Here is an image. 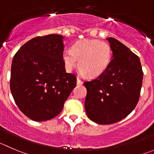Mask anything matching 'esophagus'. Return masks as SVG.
Masks as SVG:
<instances>
[{
    "label": "esophagus",
    "mask_w": 154,
    "mask_h": 154,
    "mask_svg": "<svg viewBox=\"0 0 154 154\" xmlns=\"http://www.w3.org/2000/svg\"><path fill=\"white\" fill-rule=\"evenodd\" d=\"M77 85H82V84H83V81H82V80H80V78H78V77L77 78Z\"/></svg>",
    "instance_id": "obj_1"
}]
</instances>
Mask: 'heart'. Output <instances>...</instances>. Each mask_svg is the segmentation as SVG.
I'll return each instance as SVG.
<instances>
[{
	"label": "heart",
	"mask_w": 154,
	"mask_h": 154,
	"mask_svg": "<svg viewBox=\"0 0 154 154\" xmlns=\"http://www.w3.org/2000/svg\"><path fill=\"white\" fill-rule=\"evenodd\" d=\"M65 69L71 72L79 60L80 74L97 77L107 70L112 59V50L107 43L83 39L76 42L71 50L62 53Z\"/></svg>",
	"instance_id": "heart-1"
}]
</instances>
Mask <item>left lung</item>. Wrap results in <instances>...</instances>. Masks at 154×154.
I'll return each instance as SVG.
<instances>
[{
    "label": "left lung",
    "mask_w": 154,
    "mask_h": 154,
    "mask_svg": "<svg viewBox=\"0 0 154 154\" xmlns=\"http://www.w3.org/2000/svg\"><path fill=\"white\" fill-rule=\"evenodd\" d=\"M107 40L113 52L108 68L94 80L84 82L86 114L92 121L101 125L120 121L134 110L144 74L137 55L117 39Z\"/></svg>",
    "instance_id": "left-lung-1"
}]
</instances>
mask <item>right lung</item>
Segmentation results:
<instances>
[{"mask_svg":"<svg viewBox=\"0 0 154 154\" xmlns=\"http://www.w3.org/2000/svg\"><path fill=\"white\" fill-rule=\"evenodd\" d=\"M63 36L37 37L20 47L13 59L10 89L19 110L34 121H46L61 113L77 85L62 59Z\"/></svg>","mask_w":154,"mask_h":154,"instance_id":"right-lung-1","label":"right lung"}]
</instances>
